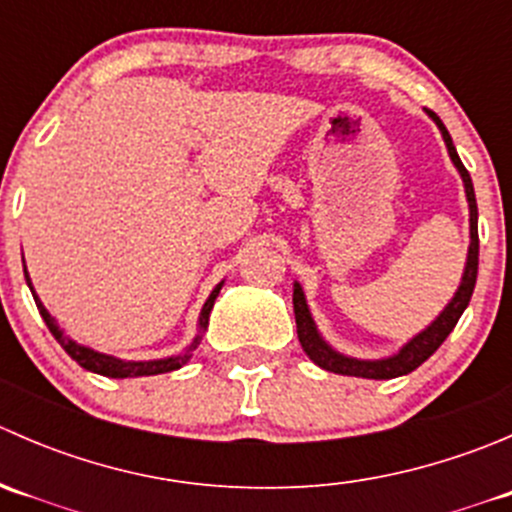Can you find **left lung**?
<instances>
[{
	"label": "left lung",
	"mask_w": 512,
	"mask_h": 512,
	"mask_svg": "<svg viewBox=\"0 0 512 512\" xmlns=\"http://www.w3.org/2000/svg\"><path fill=\"white\" fill-rule=\"evenodd\" d=\"M428 116L436 121V126L441 128L443 141H446L448 156H451L453 165L461 173L463 185H466V198H468V208H471V247H468V260H466V272H463V280L458 292L453 294V299L448 302V307L443 309L441 314L436 317V322H431V327L423 329L421 334H416L399 354L389 356V359H376V361H361V359H352V356H344L339 352H334L322 337H319L317 327H314V319L309 314L307 299H304L302 287L294 282V319H297V337L299 344H302L304 354L314 361L322 369L334 371V374L342 376H361V379H396V376H404L409 371L418 369L423 361L428 359L443 342H446L448 334L453 332V327L461 319L463 309L468 307L471 302L473 287H476V277H478V205H476V193H473V180L468 175L466 165L461 163L458 158L456 146H453L451 136H448L446 126H443L441 118L436 116L433 111H428Z\"/></svg>",
	"instance_id": "left-lung-1"
}]
</instances>
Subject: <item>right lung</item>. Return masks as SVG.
Masks as SVG:
<instances>
[{"label": "right lung", "mask_w": 512, "mask_h": 512, "mask_svg": "<svg viewBox=\"0 0 512 512\" xmlns=\"http://www.w3.org/2000/svg\"><path fill=\"white\" fill-rule=\"evenodd\" d=\"M24 277H27V285H29V289H32L34 302H36V307H39L41 319H44V322H46L49 332L54 334L56 342H59L61 347H64V352L69 354L71 359H74L79 366H84V369L94 371V374L108 376V379H133V376L165 374V371H175V369H180V366H183V364H188V359H190V356H193L195 349H198L200 339H203V332H205V327H208V319H210V309H213L215 297H218L220 287H223V282H220V285L215 287L213 292H210L208 302L203 304V312H200V332H198V337L193 339V344H190V347L185 349L183 354L168 356V359H156V361H123V359H116V356L94 352V349H89V347H81V344H76L74 339L66 337V334L61 332L59 327H56L54 317H51V314L46 312V307H44V304H41V299L36 297V292H34V287H32V280H29V275H27V267H24Z\"/></svg>", "instance_id": "add662e5"}]
</instances>
